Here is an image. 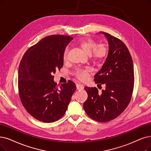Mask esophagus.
<instances>
[{
	"instance_id": "obj_1",
	"label": "esophagus",
	"mask_w": 151,
	"mask_h": 151,
	"mask_svg": "<svg viewBox=\"0 0 151 151\" xmlns=\"http://www.w3.org/2000/svg\"><path fill=\"white\" fill-rule=\"evenodd\" d=\"M76 87H77V90H82L84 88L83 85H82V84H80V83H77Z\"/></svg>"
}]
</instances>
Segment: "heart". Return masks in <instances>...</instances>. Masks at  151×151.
<instances>
[{
  "instance_id": "heart-1",
  "label": "heart",
  "mask_w": 151,
  "mask_h": 151,
  "mask_svg": "<svg viewBox=\"0 0 151 151\" xmlns=\"http://www.w3.org/2000/svg\"><path fill=\"white\" fill-rule=\"evenodd\" d=\"M77 46L82 50L86 55H89L90 59L95 63L101 62L105 59L108 52V46L105 43L96 45V42L91 38H86L79 40L77 43ZM68 59V50H65L63 55V60L66 62ZM90 72L89 68L85 69H78L75 72V76L78 79L86 80L88 74Z\"/></svg>"
}]
</instances>
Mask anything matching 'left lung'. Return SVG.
<instances>
[{"instance_id":"left-lung-1","label":"left lung","mask_w":151,"mask_h":151,"mask_svg":"<svg viewBox=\"0 0 151 151\" xmlns=\"http://www.w3.org/2000/svg\"><path fill=\"white\" fill-rule=\"evenodd\" d=\"M107 38L109 50L101 69L95 75V83L105 84L99 93L96 87H85L88 98L83 103L87 115L99 122H108L118 117L129 104L134 88V68L128 49L111 35Z\"/></svg>"}]
</instances>
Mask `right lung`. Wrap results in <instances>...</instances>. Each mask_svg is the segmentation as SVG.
<instances>
[{"mask_svg": "<svg viewBox=\"0 0 151 151\" xmlns=\"http://www.w3.org/2000/svg\"><path fill=\"white\" fill-rule=\"evenodd\" d=\"M72 40L69 36H48L30 47L20 63L18 85L22 104L40 122L52 123L62 118L76 90L71 81L58 88L53 76L63 66V53Z\"/></svg>", "mask_w": 151, "mask_h": 151, "instance_id": "1", "label": "right lung"}]
</instances>
